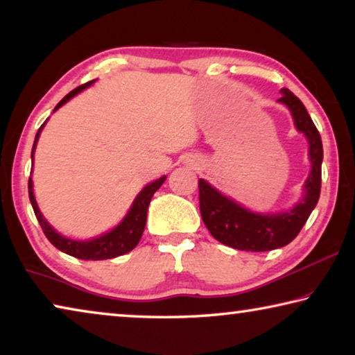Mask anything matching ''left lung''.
Here are the masks:
<instances>
[{
  "label": "left lung",
  "instance_id": "1",
  "mask_svg": "<svg viewBox=\"0 0 355 355\" xmlns=\"http://www.w3.org/2000/svg\"><path fill=\"white\" fill-rule=\"evenodd\" d=\"M280 103L290 110L297 131L309 141L311 171L304 184V196L291 209L275 214H260L244 208L220 194L205 180H199L200 214L203 224L219 243L245 252H266L284 248L297 236L313 211L321 192L322 142L320 131L302 101L290 89H282Z\"/></svg>",
  "mask_w": 355,
  "mask_h": 355
}]
</instances>
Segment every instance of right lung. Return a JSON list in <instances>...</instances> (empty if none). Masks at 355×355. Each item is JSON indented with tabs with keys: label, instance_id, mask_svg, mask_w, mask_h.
I'll return each mask as SVG.
<instances>
[{
	"label": "right lung",
	"instance_id": "1",
	"mask_svg": "<svg viewBox=\"0 0 355 355\" xmlns=\"http://www.w3.org/2000/svg\"><path fill=\"white\" fill-rule=\"evenodd\" d=\"M92 83L94 81H89L86 84H83V86H78L71 92H69L56 105L55 111L59 110V107H61L64 103H67V101L71 97H75L76 94H80L83 89L91 86ZM44 125L39 128L37 135H35V141H34L33 152H31V159H34V148H35V144H37V141H39L40 131H42V128H44ZM164 180H166V177H161L158 180H155L153 183L147 184L146 188H144L139 194H137V197L133 202V205H131V208H130V211L127 213L123 220L120 222L116 228H112L111 232L105 233V235L97 236L94 239H89V241H75V239H69V238L62 236L61 233H58L55 228L48 224L46 219L40 213L37 202H35V197H34L31 178H29V182H28V191H29V200H31L35 218H37L42 230H44L45 236L48 238V241L55 245L56 249H59L67 255L80 258V260H107V258H116L119 255L127 254V252L133 250L137 245V243H139V239L144 233V228H146L147 209L150 205V200H152L155 192L161 188V184L164 183Z\"/></svg>",
	"mask_w": 355,
	"mask_h": 355
}]
</instances>
